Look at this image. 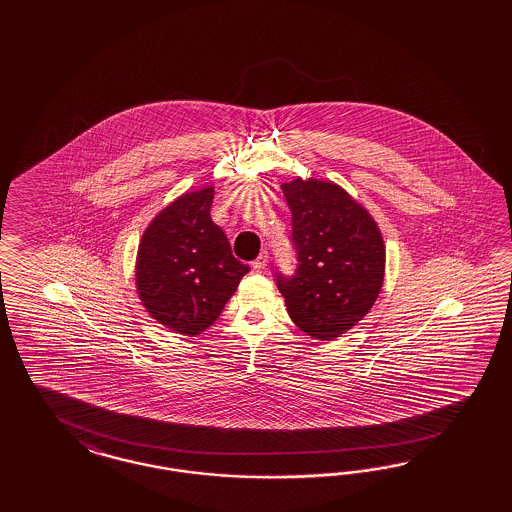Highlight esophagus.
Segmentation results:
<instances>
[{"label":"esophagus","mask_w":512,"mask_h":512,"mask_svg":"<svg viewBox=\"0 0 512 512\" xmlns=\"http://www.w3.org/2000/svg\"><path fill=\"white\" fill-rule=\"evenodd\" d=\"M266 263H268V253H266V251H261V255L251 263V266H253V270L261 272V270L266 268Z\"/></svg>","instance_id":"1"}]
</instances>
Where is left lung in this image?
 <instances>
[{"mask_svg":"<svg viewBox=\"0 0 512 512\" xmlns=\"http://www.w3.org/2000/svg\"><path fill=\"white\" fill-rule=\"evenodd\" d=\"M293 214L296 274H276L279 293L300 330L334 340L372 310L385 279L383 236L345 189L321 180L281 184Z\"/></svg>","mask_w":512,"mask_h":512,"instance_id":"1","label":"left lung"}]
</instances>
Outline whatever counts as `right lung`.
<instances>
[{
    "instance_id": "1",
    "label": "right lung",
    "mask_w": 512,
    "mask_h": 512,
    "mask_svg": "<svg viewBox=\"0 0 512 512\" xmlns=\"http://www.w3.org/2000/svg\"><path fill=\"white\" fill-rule=\"evenodd\" d=\"M214 187L187 191L161 210L142 234L135 283L142 306L159 325L202 334L249 272L210 217Z\"/></svg>"
}]
</instances>
